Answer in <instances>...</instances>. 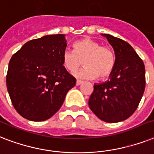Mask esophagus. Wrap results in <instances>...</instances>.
<instances>
[{
    "instance_id": "1",
    "label": "esophagus",
    "mask_w": 154,
    "mask_h": 154,
    "mask_svg": "<svg viewBox=\"0 0 154 154\" xmlns=\"http://www.w3.org/2000/svg\"><path fill=\"white\" fill-rule=\"evenodd\" d=\"M82 83H83V81H82V80H77L76 81V85H77V86H79V85H81L82 84Z\"/></svg>"
}]
</instances>
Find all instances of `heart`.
<instances>
[{
  "mask_svg": "<svg viewBox=\"0 0 154 154\" xmlns=\"http://www.w3.org/2000/svg\"><path fill=\"white\" fill-rule=\"evenodd\" d=\"M83 61L85 67L78 77L105 80L114 71L115 56L110 47L101 46L95 40L84 38L74 44V51L66 50L63 53V65L71 74L82 67Z\"/></svg>",
  "mask_w": 154,
  "mask_h": 154,
  "instance_id": "obj_1",
  "label": "heart"
}]
</instances>
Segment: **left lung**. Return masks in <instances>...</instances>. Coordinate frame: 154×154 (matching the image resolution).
Returning <instances> with one entry per match:
<instances>
[{"label": "left lung", "mask_w": 154, "mask_h": 154, "mask_svg": "<svg viewBox=\"0 0 154 154\" xmlns=\"http://www.w3.org/2000/svg\"><path fill=\"white\" fill-rule=\"evenodd\" d=\"M103 35L114 48L115 66L109 80L94 84L88 104L98 119L114 123L126 120L137 110L146 87V70L130 44L111 35Z\"/></svg>", "instance_id": "left-lung-1"}]
</instances>
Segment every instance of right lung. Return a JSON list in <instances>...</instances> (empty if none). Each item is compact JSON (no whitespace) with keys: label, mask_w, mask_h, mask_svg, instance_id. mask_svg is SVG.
I'll return each mask as SVG.
<instances>
[{"label":"right lung","mask_w":154,"mask_h":154,"mask_svg":"<svg viewBox=\"0 0 154 154\" xmlns=\"http://www.w3.org/2000/svg\"><path fill=\"white\" fill-rule=\"evenodd\" d=\"M67 46L63 34L44 35L24 44L11 58L7 89L13 106L24 119H50L75 86V78L63 66Z\"/></svg>","instance_id":"1"}]
</instances>
